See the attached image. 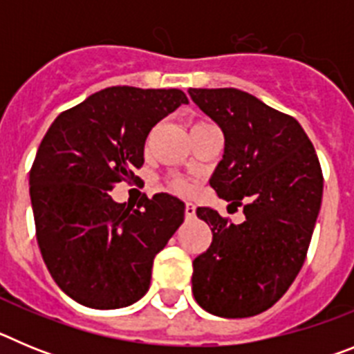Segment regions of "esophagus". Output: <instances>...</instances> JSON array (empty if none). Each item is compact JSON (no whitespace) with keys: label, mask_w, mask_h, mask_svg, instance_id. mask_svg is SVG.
Here are the masks:
<instances>
[{"label":"esophagus","mask_w":354,"mask_h":354,"mask_svg":"<svg viewBox=\"0 0 354 354\" xmlns=\"http://www.w3.org/2000/svg\"><path fill=\"white\" fill-rule=\"evenodd\" d=\"M195 214H196V207L192 204V202H187V204L184 205V216H186V220L195 218Z\"/></svg>","instance_id":"34e87169"}]
</instances>
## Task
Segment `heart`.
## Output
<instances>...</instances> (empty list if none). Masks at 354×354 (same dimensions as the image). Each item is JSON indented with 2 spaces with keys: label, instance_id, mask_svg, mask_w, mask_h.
Segmentation results:
<instances>
[{
  "label": "heart",
  "instance_id": "1",
  "mask_svg": "<svg viewBox=\"0 0 354 354\" xmlns=\"http://www.w3.org/2000/svg\"><path fill=\"white\" fill-rule=\"evenodd\" d=\"M207 122H195L192 127H198V126H204ZM168 187H170L174 193H179V195H186V193L192 192V186L186 183V180H180V179H174L168 183Z\"/></svg>",
  "mask_w": 354,
  "mask_h": 354
}]
</instances>
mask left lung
Listing matches in <instances>:
<instances>
[{
	"label": "left lung",
	"mask_w": 354,
	"mask_h": 354,
	"mask_svg": "<svg viewBox=\"0 0 354 354\" xmlns=\"http://www.w3.org/2000/svg\"><path fill=\"white\" fill-rule=\"evenodd\" d=\"M221 127L225 154L211 187L246 220L234 225L209 207L196 216L212 243L193 261V296L220 317H252L289 289L305 262L321 198L323 170L298 120L237 88H189Z\"/></svg>",
	"instance_id": "left-lung-1"
}]
</instances>
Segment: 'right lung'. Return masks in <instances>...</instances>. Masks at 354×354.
I'll return each instance as SVG.
<instances>
[{
  "instance_id": "right-lung-1",
  "label": "right lung",
  "mask_w": 354,
  "mask_h": 354,
  "mask_svg": "<svg viewBox=\"0 0 354 354\" xmlns=\"http://www.w3.org/2000/svg\"><path fill=\"white\" fill-rule=\"evenodd\" d=\"M183 90L109 86L56 117L30 170L37 243L56 286L74 301L111 310L149 290L154 257L184 221L179 198L158 193L117 204L118 183H138L150 129Z\"/></svg>"
}]
</instances>
